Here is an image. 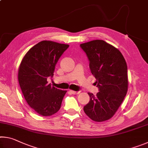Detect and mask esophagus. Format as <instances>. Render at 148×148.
Returning <instances> with one entry per match:
<instances>
[{"label": "esophagus", "mask_w": 148, "mask_h": 148, "mask_svg": "<svg viewBox=\"0 0 148 148\" xmlns=\"http://www.w3.org/2000/svg\"><path fill=\"white\" fill-rule=\"evenodd\" d=\"M69 92H71V94H73V95H77L79 92V91H72V90H70Z\"/></svg>", "instance_id": "34e87169"}]
</instances>
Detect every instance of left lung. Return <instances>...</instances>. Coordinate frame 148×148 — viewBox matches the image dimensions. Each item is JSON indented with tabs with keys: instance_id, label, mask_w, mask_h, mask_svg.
I'll return each mask as SVG.
<instances>
[{
	"instance_id": "1",
	"label": "left lung",
	"mask_w": 148,
	"mask_h": 148,
	"mask_svg": "<svg viewBox=\"0 0 148 148\" xmlns=\"http://www.w3.org/2000/svg\"><path fill=\"white\" fill-rule=\"evenodd\" d=\"M80 47L88 57L99 90L96 96L88 92L90 101L84 110L92 121H106L113 117L128 90L126 61L118 49L101 40L81 44Z\"/></svg>"
}]
</instances>
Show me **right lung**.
<instances>
[{"label": "right lung", "mask_w": 148, "mask_h": 148, "mask_svg": "<svg viewBox=\"0 0 148 148\" xmlns=\"http://www.w3.org/2000/svg\"><path fill=\"white\" fill-rule=\"evenodd\" d=\"M68 44L43 40L31 47L22 59L18 80L25 99L35 112L50 116L59 110L66 91L48 84L55 67Z\"/></svg>", "instance_id": "obj_1"}]
</instances>
